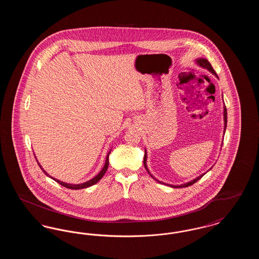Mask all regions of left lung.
I'll use <instances>...</instances> for the list:
<instances>
[{"label": "left lung", "instance_id": "1", "mask_svg": "<svg viewBox=\"0 0 259 259\" xmlns=\"http://www.w3.org/2000/svg\"><path fill=\"white\" fill-rule=\"evenodd\" d=\"M195 62H196V64H197L198 66H200V67H202V68H204V69H206V70H208L209 72H210L211 74H214L217 77H219L218 76V74H215V72H214V70L212 69V67H211V65L209 64V62L207 60V59H205V58H198V59H195ZM223 120H224V129H223V133L225 134V130H226V125H227V111H226V108H225V106L223 107ZM222 143H223V141H222ZM147 158H148V153H147V149L145 150V157H144V165H145V168L147 169V171H148V174L150 175V177H152L156 182H158V183H160L162 185H169V186H171L172 188H182V187H187V186H189V185H192L193 184H195L197 181H199L206 172H204V174H202V175H200L199 177H197L196 179H194V180H192V181H190V182H188V183H186V184H184V185H168V184H165V183H162L160 181H158L157 179H155L150 172H149V170H148V165H147ZM212 168V167H211ZM210 168V169H211ZM209 169V170H210Z\"/></svg>", "mask_w": 259, "mask_h": 259}]
</instances>
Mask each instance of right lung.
<instances>
[{
    "mask_svg": "<svg viewBox=\"0 0 259 259\" xmlns=\"http://www.w3.org/2000/svg\"><path fill=\"white\" fill-rule=\"evenodd\" d=\"M111 150L108 152V154H107V157H106V161H105V165H104V167H103V169L100 171L98 175L97 176H95L93 179H91V180H89V181H87L85 183H83V184H78V185H74V184H67V183H64V182H61V181H59V180H57V179H55V178H53V177H51L50 175H49L48 172H46L44 169H42V167L40 166V164L37 162V158H36V160H37V164H38V166L40 167V169L42 170V172H45L48 177H50V179H52V180H54L55 182H57L59 185H63V186H65V187H67V188H70V189H82V188H87V187H89V186H91V185H95V184H97L99 181L104 177V175H105V172H107V170H108V167H109V155H110V153H111Z\"/></svg>",
    "mask_w": 259,
    "mask_h": 259,
    "instance_id": "add662e5",
    "label": "right lung"
}]
</instances>
